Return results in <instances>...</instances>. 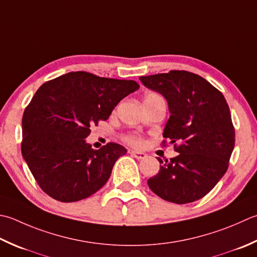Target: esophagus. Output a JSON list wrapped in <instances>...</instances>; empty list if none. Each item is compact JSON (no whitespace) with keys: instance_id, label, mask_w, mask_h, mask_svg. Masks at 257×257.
I'll list each match as a JSON object with an SVG mask.
<instances>
[{"instance_id":"1","label":"esophagus","mask_w":257,"mask_h":257,"mask_svg":"<svg viewBox=\"0 0 257 257\" xmlns=\"http://www.w3.org/2000/svg\"><path fill=\"white\" fill-rule=\"evenodd\" d=\"M130 154H132V156L133 157H135L136 159H144V158H146V154H144V153H140V152H136V150H132V152H130Z\"/></svg>"}]
</instances>
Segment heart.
Instances as JSON below:
<instances>
[{"label": "heart", "mask_w": 257, "mask_h": 257, "mask_svg": "<svg viewBox=\"0 0 257 257\" xmlns=\"http://www.w3.org/2000/svg\"><path fill=\"white\" fill-rule=\"evenodd\" d=\"M165 101L164 98L157 92H148L145 94V98H144V102L145 105L147 107V105H152L155 104L157 102H162ZM115 111V110H114ZM123 140L128 145H132L134 147H142L144 145V138L142 137L140 135L137 134H128L125 135L123 137Z\"/></svg>", "instance_id": "1"}]
</instances>
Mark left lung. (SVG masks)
Wrapping results in <instances>:
<instances>
[{
    "instance_id": "left-lung-1",
    "label": "left lung",
    "mask_w": 257,
    "mask_h": 257,
    "mask_svg": "<svg viewBox=\"0 0 257 257\" xmlns=\"http://www.w3.org/2000/svg\"><path fill=\"white\" fill-rule=\"evenodd\" d=\"M146 87L162 93L170 117L164 130L178 156L162 164L148 179L153 192L167 202L187 204L203 198L228 168L235 129L223 93L207 80L184 70L140 77Z\"/></svg>"
}]
</instances>
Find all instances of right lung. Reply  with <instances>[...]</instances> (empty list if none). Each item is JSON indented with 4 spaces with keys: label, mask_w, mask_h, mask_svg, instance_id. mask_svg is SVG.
I'll use <instances>...</instances> for the list:
<instances>
[{
    "label": "right lung",
    "mask_w": 257,
    "mask_h": 257,
    "mask_svg": "<svg viewBox=\"0 0 257 257\" xmlns=\"http://www.w3.org/2000/svg\"><path fill=\"white\" fill-rule=\"evenodd\" d=\"M139 89L134 80L69 72L43 83L22 117V156L45 194L78 202L108 182L114 163L127 153L108 143L95 150L85 143L90 128L107 120L120 100Z\"/></svg>",
    "instance_id": "obj_1"
}]
</instances>
